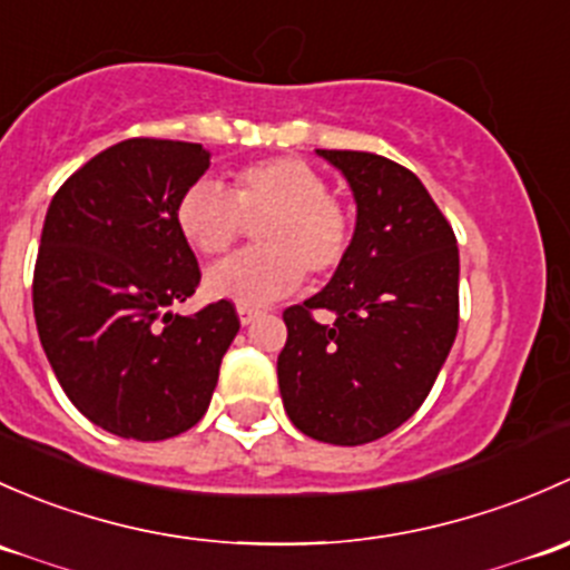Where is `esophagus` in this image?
<instances>
[{
  "instance_id": "esophagus-1",
  "label": "esophagus",
  "mask_w": 570,
  "mask_h": 570,
  "mask_svg": "<svg viewBox=\"0 0 570 570\" xmlns=\"http://www.w3.org/2000/svg\"><path fill=\"white\" fill-rule=\"evenodd\" d=\"M257 315H261V309H257V307H249V304H238V318H242L244 326H249L252 321L257 318Z\"/></svg>"
}]
</instances>
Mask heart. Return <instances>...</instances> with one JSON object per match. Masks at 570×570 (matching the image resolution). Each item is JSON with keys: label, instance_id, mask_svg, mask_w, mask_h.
Returning a JSON list of instances; mask_svg holds the SVG:
<instances>
[{"label": "heart", "instance_id": "1", "mask_svg": "<svg viewBox=\"0 0 570 570\" xmlns=\"http://www.w3.org/2000/svg\"><path fill=\"white\" fill-rule=\"evenodd\" d=\"M257 222L255 249L208 274L214 296L266 304L296 291L304 272L326 279L354 246V216L328 195L324 175L296 156H274L233 169V191L197 180L175 205V225L203 257L219 261Z\"/></svg>", "mask_w": 570, "mask_h": 570}]
</instances>
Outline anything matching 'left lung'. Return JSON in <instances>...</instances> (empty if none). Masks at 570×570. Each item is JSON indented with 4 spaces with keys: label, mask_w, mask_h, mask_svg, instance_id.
Wrapping results in <instances>:
<instances>
[{
    "label": "left lung",
    "mask_w": 570,
    "mask_h": 570,
    "mask_svg": "<svg viewBox=\"0 0 570 570\" xmlns=\"http://www.w3.org/2000/svg\"><path fill=\"white\" fill-rule=\"evenodd\" d=\"M318 154L354 191V246L324 291L283 313L277 379L298 431L354 448L403 425L442 371L459 332V244L412 169L362 150Z\"/></svg>",
    "instance_id": "obj_1"
}]
</instances>
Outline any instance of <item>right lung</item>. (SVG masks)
Returning <instances> with one entry per match:
<instances>
[{"label":"right lung","instance_id":"1","mask_svg":"<svg viewBox=\"0 0 570 570\" xmlns=\"http://www.w3.org/2000/svg\"><path fill=\"white\" fill-rule=\"evenodd\" d=\"M208 164L197 142L122 139L46 210L32 277L40 345L70 403L115 436L161 442L197 425L242 326L227 298L169 313L199 285L175 205Z\"/></svg>","mask_w":570,"mask_h":570}]
</instances>
